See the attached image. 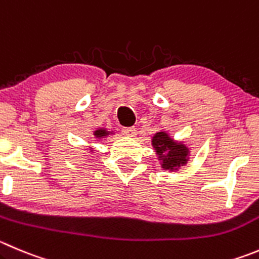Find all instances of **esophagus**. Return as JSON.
Here are the masks:
<instances>
[{
  "label": "esophagus",
  "instance_id": "obj_1",
  "mask_svg": "<svg viewBox=\"0 0 259 259\" xmlns=\"http://www.w3.org/2000/svg\"><path fill=\"white\" fill-rule=\"evenodd\" d=\"M122 134L126 135V137H135V134H137V129H135L134 126L122 127Z\"/></svg>",
  "mask_w": 259,
  "mask_h": 259
}]
</instances>
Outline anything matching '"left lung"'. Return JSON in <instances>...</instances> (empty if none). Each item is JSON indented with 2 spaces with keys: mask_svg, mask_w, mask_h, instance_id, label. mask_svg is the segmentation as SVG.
<instances>
[{
  "mask_svg": "<svg viewBox=\"0 0 259 259\" xmlns=\"http://www.w3.org/2000/svg\"><path fill=\"white\" fill-rule=\"evenodd\" d=\"M153 147L162 158V167L165 169H177L181 164L187 162L188 149L183 144H176L164 132L157 133L153 137Z\"/></svg>",
  "mask_w": 259,
  "mask_h": 259,
  "instance_id": "left-lung-1",
  "label": "left lung"
}]
</instances>
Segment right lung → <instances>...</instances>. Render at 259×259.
<instances>
[{"label": "right lung", "instance_id": "add662e5", "mask_svg": "<svg viewBox=\"0 0 259 259\" xmlns=\"http://www.w3.org/2000/svg\"><path fill=\"white\" fill-rule=\"evenodd\" d=\"M106 134V130H96V132H95V135H96V137H105Z\"/></svg>", "mask_w": 259, "mask_h": 259}]
</instances>
